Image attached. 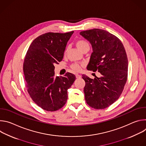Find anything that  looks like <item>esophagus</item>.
<instances>
[{
  "label": "esophagus",
  "instance_id": "1",
  "mask_svg": "<svg viewBox=\"0 0 146 146\" xmlns=\"http://www.w3.org/2000/svg\"><path fill=\"white\" fill-rule=\"evenodd\" d=\"M76 77L77 78H80L81 77V75H80V74H76Z\"/></svg>",
  "mask_w": 146,
  "mask_h": 146
}]
</instances>
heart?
<instances>
[{
	"instance_id": "heart-1",
	"label": "heart",
	"mask_w": 146,
	"mask_h": 146,
	"mask_svg": "<svg viewBox=\"0 0 146 146\" xmlns=\"http://www.w3.org/2000/svg\"><path fill=\"white\" fill-rule=\"evenodd\" d=\"M76 46L82 52L90 49V44L87 41L84 40H79L76 41ZM81 65L78 64H73L71 65V68L75 72H79L81 70Z\"/></svg>"
}]
</instances>
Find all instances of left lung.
Here are the masks:
<instances>
[{"label":"left lung","instance_id":"1","mask_svg":"<svg viewBox=\"0 0 146 146\" xmlns=\"http://www.w3.org/2000/svg\"><path fill=\"white\" fill-rule=\"evenodd\" d=\"M80 34L92 47L87 69L98 71L102 75L94 79L82 75L86 82V101L92 108L105 109L119 98L127 81L128 61L126 51L121 40L106 31L93 29Z\"/></svg>","mask_w":146,"mask_h":146}]
</instances>
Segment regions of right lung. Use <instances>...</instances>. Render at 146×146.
Instances as JSON below:
<instances>
[{
	"mask_svg": "<svg viewBox=\"0 0 146 146\" xmlns=\"http://www.w3.org/2000/svg\"><path fill=\"white\" fill-rule=\"evenodd\" d=\"M73 32L41 35L33 41L25 55L23 70L28 92L36 105L46 111H56L65 105L68 90L76 80L69 72L64 77L55 76L54 73V64L63 59Z\"/></svg>",
	"mask_w": 146,
	"mask_h": 146,
	"instance_id": "1",
	"label": "right lung"
}]
</instances>
